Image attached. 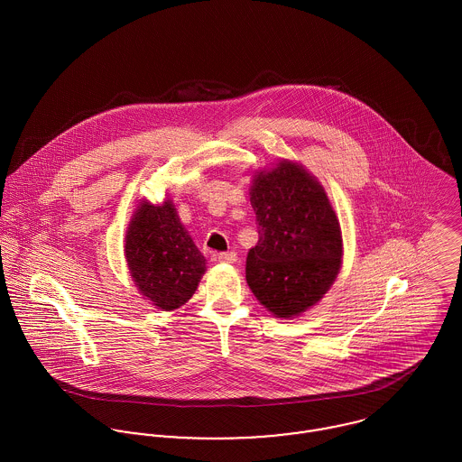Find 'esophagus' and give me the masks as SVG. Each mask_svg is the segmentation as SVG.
<instances>
[{
  "label": "esophagus",
  "mask_w": 462,
  "mask_h": 462,
  "mask_svg": "<svg viewBox=\"0 0 462 462\" xmlns=\"http://www.w3.org/2000/svg\"><path fill=\"white\" fill-rule=\"evenodd\" d=\"M217 258H218L220 263L233 264L236 262V254L235 253H220Z\"/></svg>",
  "instance_id": "esophagus-1"
}]
</instances>
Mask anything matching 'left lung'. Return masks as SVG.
<instances>
[{"label":"left lung","mask_w":462,"mask_h":462,"mask_svg":"<svg viewBox=\"0 0 462 462\" xmlns=\"http://www.w3.org/2000/svg\"><path fill=\"white\" fill-rule=\"evenodd\" d=\"M260 240L247 254V282L277 319L315 306L343 256L337 217L324 187L302 165L282 160L256 172L251 187Z\"/></svg>","instance_id":"obj_1"}]
</instances>
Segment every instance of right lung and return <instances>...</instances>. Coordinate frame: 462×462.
Returning a JSON list of instances; mask_svg holds the SVG:
<instances>
[{"label": "right lung", "mask_w": 462, "mask_h": 462, "mask_svg": "<svg viewBox=\"0 0 462 462\" xmlns=\"http://www.w3.org/2000/svg\"><path fill=\"white\" fill-rule=\"evenodd\" d=\"M125 254L138 291L158 310L172 311L189 302L206 270L172 200L154 206L142 200L126 231Z\"/></svg>", "instance_id": "obj_1"}]
</instances>
